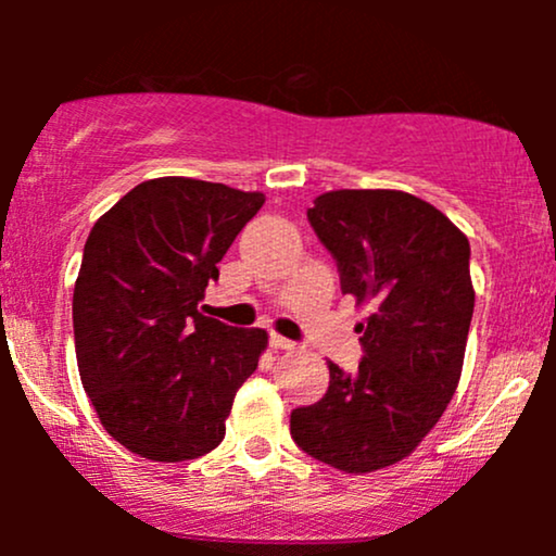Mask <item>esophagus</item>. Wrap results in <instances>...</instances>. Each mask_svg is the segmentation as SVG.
Masks as SVG:
<instances>
[{
  "label": "esophagus",
  "instance_id": "34e87169",
  "mask_svg": "<svg viewBox=\"0 0 556 556\" xmlns=\"http://www.w3.org/2000/svg\"><path fill=\"white\" fill-rule=\"evenodd\" d=\"M269 344H271L274 350H295V342L285 340V337H279V334H271L269 337Z\"/></svg>",
  "mask_w": 556,
  "mask_h": 556
}]
</instances>
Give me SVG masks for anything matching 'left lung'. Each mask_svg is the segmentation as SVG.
Here are the masks:
<instances>
[{
	"mask_svg": "<svg viewBox=\"0 0 556 556\" xmlns=\"http://www.w3.org/2000/svg\"><path fill=\"white\" fill-rule=\"evenodd\" d=\"M308 222L344 295L371 314L355 327L358 371L329 361L327 394L292 410L290 433L331 468L371 473L410 455L455 394L476 300L470 245L439 208L402 190H331Z\"/></svg>",
	"mask_w": 556,
	"mask_h": 556,
	"instance_id": "obj_1",
	"label": "left lung"
}]
</instances>
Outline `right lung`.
Here are the masks:
<instances>
[{"label": "right lung", "instance_id": "right-lung-1", "mask_svg": "<svg viewBox=\"0 0 556 556\" xmlns=\"http://www.w3.org/2000/svg\"><path fill=\"white\" fill-rule=\"evenodd\" d=\"M264 201L156 177L88 235L73 292L80 381L110 437L146 460L182 463L219 446L235 392L256 371L266 331L227 327L198 303Z\"/></svg>", "mask_w": 556, "mask_h": 556}]
</instances>
